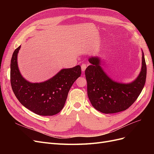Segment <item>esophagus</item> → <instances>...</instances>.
Here are the masks:
<instances>
[{
    "label": "esophagus",
    "mask_w": 154,
    "mask_h": 154,
    "mask_svg": "<svg viewBox=\"0 0 154 154\" xmlns=\"http://www.w3.org/2000/svg\"><path fill=\"white\" fill-rule=\"evenodd\" d=\"M81 68H82V72H84L85 71V69L87 68V64L85 63H82L81 66Z\"/></svg>",
    "instance_id": "1"
}]
</instances>
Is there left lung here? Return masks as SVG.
<instances>
[{"instance_id": "obj_1", "label": "left lung", "mask_w": 154, "mask_h": 154, "mask_svg": "<svg viewBox=\"0 0 154 154\" xmlns=\"http://www.w3.org/2000/svg\"><path fill=\"white\" fill-rule=\"evenodd\" d=\"M91 65L85 69L87 95L92 105L104 114L117 113L127 109L137 100L145 84L146 65L142 51L141 72L136 80L129 83L115 82L101 66V58L91 57Z\"/></svg>"}]
</instances>
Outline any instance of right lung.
Here are the masks:
<instances>
[{
    "label": "right lung",
    "mask_w": 154,
    "mask_h": 154,
    "mask_svg": "<svg viewBox=\"0 0 154 154\" xmlns=\"http://www.w3.org/2000/svg\"><path fill=\"white\" fill-rule=\"evenodd\" d=\"M21 45L14 51L11 60L10 79L13 91L26 108L40 116H53L63 108L68 92L81 76V67L63 69L47 81L31 83L21 75L17 56Z\"/></svg>",
    "instance_id": "add662e5"
}]
</instances>
